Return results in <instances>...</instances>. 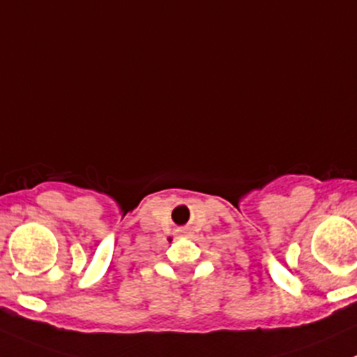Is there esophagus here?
Masks as SVG:
<instances>
[{"label": "esophagus", "instance_id": "34e87169", "mask_svg": "<svg viewBox=\"0 0 357 357\" xmlns=\"http://www.w3.org/2000/svg\"><path fill=\"white\" fill-rule=\"evenodd\" d=\"M179 231H181V233H185V231H183V229H179Z\"/></svg>", "mask_w": 357, "mask_h": 357}]
</instances>
